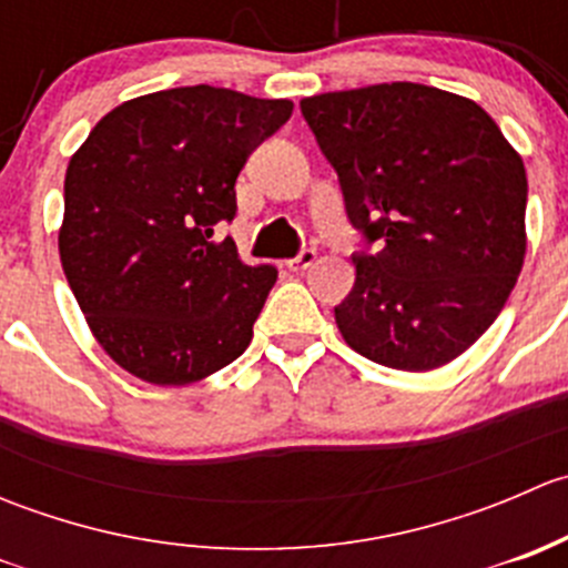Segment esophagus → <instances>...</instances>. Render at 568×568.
I'll return each mask as SVG.
<instances>
[{
    "label": "esophagus",
    "mask_w": 568,
    "mask_h": 568,
    "mask_svg": "<svg viewBox=\"0 0 568 568\" xmlns=\"http://www.w3.org/2000/svg\"><path fill=\"white\" fill-rule=\"evenodd\" d=\"M313 261H316V250H302L300 255L291 257V261H285V266H288V272H305V268L313 266Z\"/></svg>",
    "instance_id": "34e87169"
}]
</instances>
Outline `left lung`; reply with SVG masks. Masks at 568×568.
Instances as JSON below:
<instances>
[{
    "label": "left lung",
    "mask_w": 568,
    "mask_h": 568,
    "mask_svg": "<svg viewBox=\"0 0 568 568\" xmlns=\"http://www.w3.org/2000/svg\"><path fill=\"white\" fill-rule=\"evenodd\" d=\"M376 255L354 257L343 341L398 371H434L500 316L528 250L523 156L475 101L415 82L302 99Z\"/></svg>",
    "instance_id": "8db88e82"
}]
</instances>
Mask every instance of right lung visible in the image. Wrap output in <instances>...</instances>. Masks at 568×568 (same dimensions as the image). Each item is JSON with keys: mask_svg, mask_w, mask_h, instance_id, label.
<instances>
[{"mask_svg": "<svg viewBox=\"0 0 568 568\" xmlns=\"http://www.w3.org/2000/svg\"><path fill=\"white\" fill-rule=\"evenodd\" d=\"M294 112L227 88L123 101L68 162L60 261L101 348L159 387L242 357L277 280L247 266L216 222L236 216V178Z\"/></svg>", "mask_w": 568, "mask_h": 568, "instance_id": "1", "label": "right lung"}]
</instances>
